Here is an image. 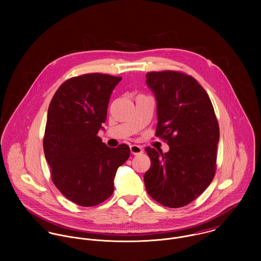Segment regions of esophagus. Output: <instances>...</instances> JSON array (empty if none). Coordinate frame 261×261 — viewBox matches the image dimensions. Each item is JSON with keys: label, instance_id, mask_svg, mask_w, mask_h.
<instances>
[{"label": "esophagus", "instance_id": "esophagus-1", "mask_svg": "<svg viewBox=\"0 0 261 261\" xmlns=\"http://www.w3.org/2000/svg\"><path fill=\"white\" fill-rule=\"evenodd\" d=\"M144 151L143 148L141 146H138V145H133L130 146V152L134 154V155H137V154H140Z\"/></svg>", "mask_w": 261, "mask_h": 261}]
</instances>
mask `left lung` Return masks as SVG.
Instances as JSON below:
<instances>
[{
	"mask_svg": "<svg viewBox=\"0 0 261 261\" xmlns=\"http://www.w3.org/2000/svg\"><path fill=\"white\" fill-rule=\"evenodd\" d=\"M146 83L156 102L155 136L168 152L146 148L150 168L144 176L149 196L179 208L200 196L215 176L219 125L212 102L196 79L177 71L149 72Z\"/></svg>",
	"mask_w": 261,
	"mask_h": 261,
	"instance_id": "1",
	"label": "left lung"
}]
</instances>
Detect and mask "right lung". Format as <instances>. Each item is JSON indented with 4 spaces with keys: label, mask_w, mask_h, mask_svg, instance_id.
Here are the masks:
<instances>
[{
    "label": "right lung",
    "mask_w": 261,
    "mask_h": 261,
    "mask_svg": "<svg viewBox=\"0 0 261 261\" xmlns=\"http://www.w3.org/2000/svg\"><path fill=\"white\" fill-rule=\"evenodd\" d=\"M121 77L101 73L66 80L55 92L43 141L52 181L75 204L90 207L112 196L118 167L130 154L126 145L112 149L97 137L105 129L112 90Z\"/></svg>",
    "instance_id": "obj_1"
}]
</instances>
